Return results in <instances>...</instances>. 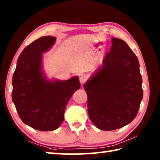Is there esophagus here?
Returning <instances> with one entry per match:
<instances>
[{"label":"esophagus","mask_w":160,"mask_h":160,"mask_svg":"<svg viewBox=\"0 0 160 160\" xmlns=\"http://www.w3.org/2000/svg\"><path fill=\"white\" fill-rule=\"evenodd\" d=\"M86 81V78L84 75H80V82L81 83H84Z\"/></svg>","instance_id":"1"}]
</instances>
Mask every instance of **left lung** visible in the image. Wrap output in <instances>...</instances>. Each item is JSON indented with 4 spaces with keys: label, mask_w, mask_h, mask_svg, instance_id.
Returning a JSON list of instances; mask_svg holds the SVG:
<instances>
[{
    "label": "left lung",
    "mask_w": 160,
    "mask_h": 160,
    "mask_svg": "<svg viewBox=\"0 0 160 160\" xmlns=\"http://www.w3.org/2000/svg\"><path fill=\"white\" fill-rule=\"evenodd\" d=\"M112 46L84 88L88 114L97 128L112 131L131 122L143 96L139 61L126 43L112 39Z\"/></svg>",
    "instance_id": "1"
}]
</instances>
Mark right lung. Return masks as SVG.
Returning a JSON list of instances; mask_svg holds the SVG:
<instances>
[{
	"instance_id": "right-lung-1",
	"label": "right lung",
	"mask_w": 160,
	"mask_h": 160,
	"mask_svg": "<svg viewBox=\"0 0 160 160\" xmlns=\"http://www.w3.org/2000/svg\"><path fill=\"white\" fill-rule=\"evenodd\" d=\"M55 42V37H42L26 47L12 76V99L19 116L27 125L42 131L60 126L67 103L80 88L78 77L48 80L42 72V53Z\"/></svg>"
}]
</instances>
